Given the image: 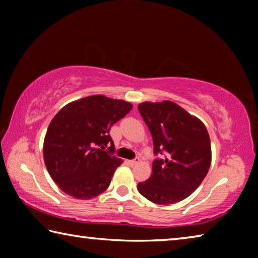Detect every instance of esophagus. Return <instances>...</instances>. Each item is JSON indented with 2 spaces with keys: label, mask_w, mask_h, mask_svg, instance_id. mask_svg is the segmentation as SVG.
<instances>
[{
  "label": "esophagus",
  "mask_w": 258,
  "mask_h": 258,
  "mask_svg": "<svg viewBox=\"0 0 258 258\" xmlns=\"http://www.w3.org/2000/svg\"><path fill=\"white\" fill-rule=\"evenodd\" d=\"M139 161H140V158H139V157H137V158H134L132 160H128V164L130 165H137V164H139Z\"/></svg>",
  "instance_id": "1"
}]
</instances>
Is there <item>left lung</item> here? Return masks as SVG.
Masks as SVG:
<instances>
[{
	"label": "left lung",
	"mask_w": 258,
	"mask_h": 258,
	"mask_svg": "<svg viewBox=\"0 0 258 258\" xmlns=\"http://www.w3.org/2000/svg\"><path fill=\"white\" fill-rule=\"evenodd\" d=\"M154 141L155 159L150 177L138 184L143 197L158 205L181 202L207 175L212 161L206 126L172 101L143 102L138 106Z\"/></svg>",
	"instance_id": "1"
}]
</instances>
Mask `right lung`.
<instances>
[{"mask_svg":"<svg viewBox=\"0 0 258 258\" xmlns=\"http://www.w3.org/2000/svg\"><path fill=\"white\" fill-rule=\"evenodd\" d=\"M132 108L124 100L91 95L60 109L43 145L46 169L59 189L76 199H92L107 190L123 163L113 156L109 131Z\"/></svg>","mask_w":258,"mask_h":258,"instance_id":"obj_1","label":"right lung"}]
</instances>
